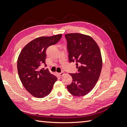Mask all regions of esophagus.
<instances>
[{"label": "esophagus", "instance_id": "obj_1", "mask_svg": "<svg viewBox=\"0 0 127 127\" xmlns=\"http://www.w3.org/2000/svg\"><path fill=\"white\" fill-rule=\"evenodd\" d=\"M64 73L63 72H60V73H58V75L60 76H62L63 75H64Z\"/></svg>", "mask_w": 127, "mask_h": 127}]
</instances>
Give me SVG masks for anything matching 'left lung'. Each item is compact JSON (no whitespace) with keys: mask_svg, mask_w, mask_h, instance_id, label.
I'll list each match as a JSON object with an SVG mask.
<instances>
[{"mask_svg":"<svg viewBox=\"0 0 127 127\" xmlns=\"http://www.w3.org/2000/svg\"><path fill=\"white\" fill-rule=\"evenodd\" d=\"M69 62H76L78 73L70 74L72 83L67 89L74 96H84L96 85L101 72L102 59L96 42L89 35L66 34Z\"/></svg>","mask_w":127,"mask_h":127,"instance_id":"1","label":"left lung"}]
</instances>
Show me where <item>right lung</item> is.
I'll return each instance as SVG.
<instances>
[{
  "mask_svg": "<svg viewBox=\"0 0 127 127\" xmlns=\"http://www.w3.org/2000/svg\"><path fill=\"white\" fill-rule=\"evenodd\" d=\"M62 34L50 37H40L29 42L17 59V71L21 83L26 90L36 98H44L49 95L57 77L47 69H39V66L46 63V49L55 45Z\"/></svg>",
  "mask_w": 127,
  "mask_h": 127,
  "instance_id": "obj_1",
  "label": "right lung"
}]
</instances>
